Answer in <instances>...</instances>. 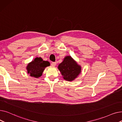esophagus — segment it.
Wrapping results in <instances>:
<instances>
[{"label":"esophagus","instance_id":"esophagus-1","mask_svg":"<svg viewBox=\"0 0 122 122\" xmlns=\"http://www.w3.org/2000/svg\"><path fill=\"white\" fill-rule=\"evenodd\" d=\"M56 65V62H52L51 64V65L52 66H55Z\"/></svg>","mask_w":122,"mask_h":122}]
</instances>
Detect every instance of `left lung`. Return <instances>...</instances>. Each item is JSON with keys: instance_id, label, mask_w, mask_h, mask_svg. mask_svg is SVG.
<instances>
[{"instance_id": "1", "label": "left lung", "mask_w": 122, "mask_h": 122, "mask_svg": "<svg viewBox=\"0 0 122 122\" xmlns=\"http://www.w3.org/2000/svg\"><path fill=\"white\" fill-rule=\"evenodd\" d=\"M58 69L63 79L67 81H73L77 78L81 72V67L71 56H66L59 64Z\"/></svg>"}]
</instances>
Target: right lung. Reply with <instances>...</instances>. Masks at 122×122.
Masks as SVG:
<instances>
[{
	"instance_id": "obj_1",
	"label": "right lung",
	"mask_w": 122,
	"mask_h": 122,
	"mask_svg": "<svg viewBox=\"0 0 122 122\" xmlns=\"http://www.w3.org/2000/svg\"><path fill=\"white\" fill-rule=\"evenodd\" d=\"M49 66L50 63L48 61L43 60L41 57H36L27 65V73L32 77L38 78L42 75L45 68Z\"/></svg>"
}]
</instances>
